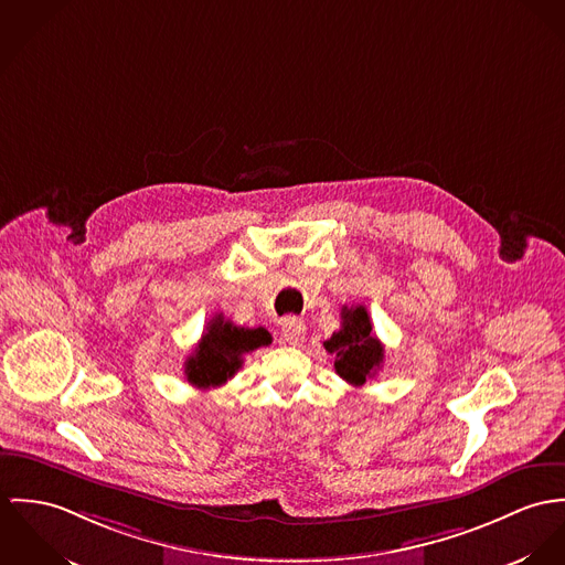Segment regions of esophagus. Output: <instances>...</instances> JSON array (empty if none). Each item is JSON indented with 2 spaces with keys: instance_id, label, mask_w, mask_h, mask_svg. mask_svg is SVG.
<instances>
[{
  "instance_id": "esophagus-1",
  "label": "esophagus",
  "mask_w": 565,
  "mask_h": 565,
  "mask_svg": "<svg viewBox=\"0 0 565 565\" xmlns=\"http://www.w3.org/2000/svg\"><path fill=\"white\" fill-rule=\"evenodd\" d=\"M281 335H284V340L288 344H292V347L299 344L303 340V335H306V322L301 318H297V316L284 318L281 320Z\"/></svg>"
}]
</instances>
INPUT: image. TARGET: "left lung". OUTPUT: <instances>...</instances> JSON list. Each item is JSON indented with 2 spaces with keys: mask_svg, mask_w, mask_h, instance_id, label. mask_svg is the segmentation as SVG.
Wrapping results in <instances>:
<instances>
[{
  "mask_svg": "<svg viewBox=\"0 0 565 565\" xmlns=\"http://www.w3.org/2000/svg\"><path fill=\"white\" fill-rule=\"evenodd\" d=\"M340 329L327 338L324 351L335 358V373L351 385H364L383 364V344L373 333V322L364 306L342 308Z\"/></svg>",
  "mask_w": 565,
  "mask_h": 565,
  "instance_id": "8db88e82",
  "label": "left lung"
}]
</instances>
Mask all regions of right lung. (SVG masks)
Here are the masks:
<instances>
[{"label": "right lung", "instance_id": "right-lung-1", "mask_svg": "<svg viewBox=\"0 0 565 565\" xmlns=\"http://www.w3.org/2000/svg\"><path fill=\"white\" fill-rule=\"evenodd\" d=\"M268 344L270 333L264 327H236L232 320H225L223 313H218L207 322L199 344L184 364V373L194 387H218L238 373L243 366V355Z\"/></svg>", "mask_w": 565, "mask_h": 565}]
</instances>
